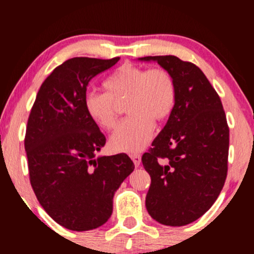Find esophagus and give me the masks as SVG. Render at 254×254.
<instances>
[{"label":"esophagus","instance_id":"1","mask_svg":"<svg viewBox=\"0 0 254 254\" xmlns=\"http://www.w3.org/2000/svg\"><path fill=\"white\" fill-rule=\"evenodd\" d=\"M131 160H132L136 167H138V166L141 165V155H139V154H132V155H131Z\"/></svg>","mask_w":254,"mask_h":254}]
</instances>
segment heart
Here are the masks:
<instances>
[{
	"mask_svg": "<svg viewBox=\"0 0 254 254\" xmlns=\"http://www.w3.org/2000/svg\"><path fill=\"white\" fill-rule=\"evenodd\" d=\"M106 92H89L84 97V110L95 125L104 130L115 127L117 104H125L130 117L118 125L111 136L115 151L137 153L147 147L154 135V121L171 115L177 100L176 81L167 70L123 64L104 81Z\"/></svg>",
	"mask_w": 254,
	"mask_h": 254,
	"instance_id": "obj_1",
	"label": "heart"
}]
</instances>
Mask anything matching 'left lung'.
I'll return each mask as SVG.
<instances>
[{"mask_svg":"<svg viewBox=\"0 0 254 254\" xmlns=\"http://www.w3.org/2000/svg\"><path fill=\"white\" fill-rule=\"evenodd\" d=\"M173 76L177 100L142 156L151 184L145 206L154 220L182 227L211 208L227 177L229 129L222 103L198 66L176 56H148Z\"/></svg>","mask_w":254,"mask_h":254,"instance_id":"left-lung-1","label":"left lung"}]
</instances>
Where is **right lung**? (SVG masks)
<instances>
[{
	"mask_svg": "<svg viewBox=\"0 0 254 254\" xmlns=\"http://www.w3.org/2000/svg\"><path fill=\"white\" fill-rule=\"evenodd\" d=\"M118 61H65L44 81L31 110L25 150L32 189L44 210L66 229L103 226L116 191L135 168L124 153L95 156L106 138L83 104L89 81Z\"/></svg>",
	"mask_w": 254,
	"mask_h": 254,
	"instance_id": "obj_1",
	"label": "right lung"
}]
</instances>
